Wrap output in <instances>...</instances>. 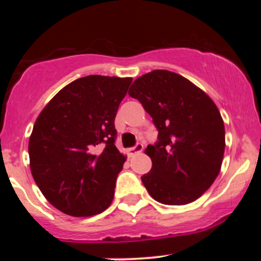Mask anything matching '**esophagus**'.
Wrapping results in <instances>:
<instances>
[{
  "mask_svg": "<svg viewBox=\"0 0 261 261\" xmlns=\"http://www.w3.org/2000/svg\"><path fill=\"white\" fill-rule=\"evenodd\" d=\"M142 149H143L142 143H137V145L135 146V147H131V148L127 149L128 157H133V155H135V154L141 153V152H142Z\"/></svg>",
  "mask_w": 261,
  "mask_h": 261,
  "instance_id": "esophagus-1",
  "label": "esophagus"
}]
</instances>
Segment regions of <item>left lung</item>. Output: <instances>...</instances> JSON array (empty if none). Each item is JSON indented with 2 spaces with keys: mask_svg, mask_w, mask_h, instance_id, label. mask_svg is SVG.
Returning <instances> with one entry per match:
<instances>
[{
  "mask_svg": "<svg viewBox=\"0 0 261 261\" xmlns=\"http://www.w3.org/2000/svg\"><path fill=\"white\" fill-rule=\"evenodd\" d=\"M128 95L153 119L158 141L146 154L152 168L141 176L164 205H187L211 187L222 166L224 124L214 100L194 83L167 70L139 77Z\"/></svg>",
  "mask_w": 261,
  "mask_h": 261,
  "instance_id": "8db88e82",
  "label": "left lung"
}]
</instances>
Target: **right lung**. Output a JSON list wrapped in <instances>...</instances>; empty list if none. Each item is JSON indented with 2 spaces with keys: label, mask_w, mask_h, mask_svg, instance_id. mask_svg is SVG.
Here are the masks:
<instances>
[{
  "label": "right lung",
  "mask_w": 261,
  "mask_h": 261,
  "mask_svg": "<svg viewBox=\"0 0 261 261\" xmlns=\"http://www.w3.org/2000/svg\"><path fill=\"white\" fill-rule=\"evenodd\" d=\"M133 79L82 77L60 91L29 137L32 175L54 207L74 217L107 210L126 157L115 147L118 108Z\"/></svg>",
  "instance_id": "1"
}]
</instances>
